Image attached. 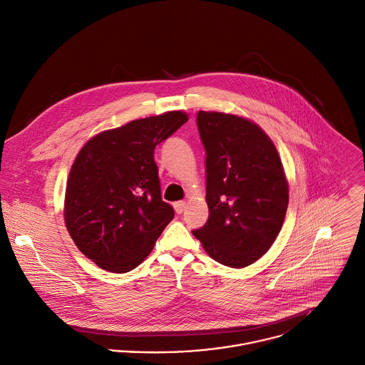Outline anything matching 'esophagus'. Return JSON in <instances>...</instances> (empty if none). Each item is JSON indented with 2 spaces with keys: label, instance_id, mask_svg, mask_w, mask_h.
Listing matches in <instances>:
<instances>
[{
  "label": "esophagus",
  "instance_id": "34e87169",
  "mask_svg": "<svg viewBox=\"0 0 365 365\" xmlns=\"http://www.w3.org/2000/svg\"><path fill=\"white\" fill-rule=\"evenodd\" d=\"M174 210L177 214H181L185 210V202L184 201H177L174 202Z\"/></svg>",
  "mask_w": 365,
  "mask_h": 365
}]
</instances>
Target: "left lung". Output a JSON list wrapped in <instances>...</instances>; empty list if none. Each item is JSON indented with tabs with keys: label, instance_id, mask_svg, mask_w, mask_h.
Segmentation results:
<instances>
[{
	"label": "left lung",
	"instance_id": "obj_1",
	"mask_svg": "<svg viewBox=\"0 0 365 365\" xmlns=\"http://www.w3.org/2000/svg\"><path fill=\"white\" fill-rule=\"evenodd\" d=\"M207 158L208 221L192 231L217 262L244 268L274 244L288 207V181L264 130L245 117L198 111Z\"/></svg>",
	"mask_w": 365,
	"mask_h": 365
}]
</instances>
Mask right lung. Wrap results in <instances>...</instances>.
I'll use <instances>...</instances> for the list:
<instances>
[{"label": "right lung", "instance_id": "add662e5", "mask_svg": "<svg viewBox=\"0 0 365 365\" xmlns=\"http://www.w3.org/2000/svg\"><path fill=\"white\" fill-rule=\"evenodd\" d=\"M188 121L184 111L140 118L90 138L66 187L64 221L78 250L100 268L128 272L174 218L161 200L155 147Z\"/></svg>", "mask_w": 365, "mask_h": 365}]
</instances>
